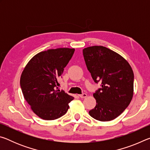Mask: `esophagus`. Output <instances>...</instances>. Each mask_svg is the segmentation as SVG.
I'll list each match as a JSON object with an SVG mask.
<instances>
[{
	"mask_svg": "<svg viewBox=\"0 0 150 150\" xmlns=\"http://www.w3.org/2000/svg\"><path fill=\"white\" fill-rule=\"evenodd\" d=\"M78 96L81 98H85V97H87V95L86 93H83V94H82V95H79Z\"/></svg>",
	"mask_w": 150,
	"mask_h": 150,
	"instance_id": "34e87169",
	"label": "esophagus"
}]
</instances>
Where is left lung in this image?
<instances>
[{
	"label": "left lung",
	"mask_w": 150,
	"mask_h": 150,
	"mask_svg": "<svg viewBox=\"0 0 150 150\" xmlns=\"http://www.w3.org/2000/svg\"><path fill=\"white\" fill-rule=\"evenodd\" d=\"M87 69L101 88L93 94L95 107L88 113L96 120L106 122L117 118L128 107L134 95V73L120 54L101 45L83 50Z\"/></svg>",
	"instance_id": "8db88e82"
}]
</instances>
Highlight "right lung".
<instances>
[{
    "instance_id": "1",
    "label": "right lung",
    "mask_w": 150,
    "mask_h": 150,
    "mask_svg": "<svg viewBox=\"0 0 150 150\" xmlns=\"http://www.w3.org/2000/svg\"><path fill=\"white\" fill-rule=\"evenodd\" d=\"M74 48H57L35 55L24 67L20 87L32 111L43 120L59 118L67 112L74 97L60 91L57 85Z\"/></svg>"
}]
</instances>
